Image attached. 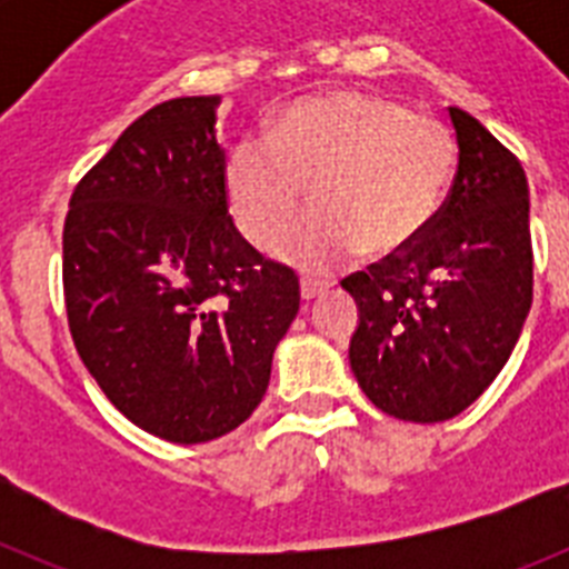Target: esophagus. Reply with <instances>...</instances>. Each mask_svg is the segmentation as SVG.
Here are the masks:
<instances>
[{"label": "esophagus", "instance_id": "1", "mask_svg": "<svg viewBox=\"0 0 569 569\" xmlns=\"http://www.w3.org/2000/svg\"><path fill=\"white\" fill-rule=\"evenodd\" d=\"M301 299L310 301L316 299V296L328 293V284H321V281H313V279H301Z\"/></svg>", "mask_w": 569, "mask_h": 569}]
</instances>
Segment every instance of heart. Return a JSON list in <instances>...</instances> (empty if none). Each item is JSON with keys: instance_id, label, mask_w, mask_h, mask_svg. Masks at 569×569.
I'll return each mask as SVG.
<instances>
[{"instance_id": "b5f03b06", "label": "heart", "mask_w": 569, "mask_h": 569, "mask_svg": "<svg viewBox=\"0 0 569 569\" xmlns=\"http://www.w3.org/2000/svg\"><path fill=\"white\" fill-rule=\"evenodd\" d=\"M456 173V139L430 116L399 102L339 90L299 99L268 139L244 136L224 164L230 213L241 236L264 250L305 202L313 204L276 244V256L308 273H330L367 248H410L441 210Z\"/></svg>"}]
</instances>
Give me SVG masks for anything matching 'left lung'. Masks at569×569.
<instances>
[{"label":"left lung","mask_w":569,"mask_h":569,"mask_svg":"<svg viewBox=\"0 0 569 569\" xmlns=\"http://www.w3.org/2000/svg\"><path fill=\"white\" fill-rule=\"evenodd\" d=\"M459 170L433 224L341 288L359 305L350 367L381 413L433 425L485 393L532 305L530 190L519 159L450 108Z\"/></svg>","instance_id":"1"}]
</instances>
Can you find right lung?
<instances>
[{"label": "right lung", "instance_id": "1", "mask_svg": "<svg viewBox=\"0 0 569 569\" xmlns=\"http://www.w3.org/2000/svg\"><path fill=\"white\" fill-rule=\"evenodd\" d=\"M219 97L139 116L70 196L62 233L68 325L122 416L173 445L250 419L299 279L228 216Z\"/></svg>", "mask_w": 569, "mask_h": 569}]
</instances>
